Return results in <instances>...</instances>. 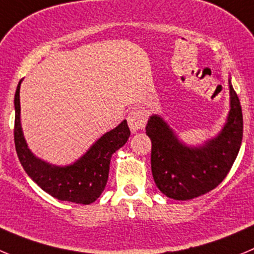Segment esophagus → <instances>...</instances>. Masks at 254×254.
I'll return each instance as SVG.
<instances>
[{"instance_id":"34e87169","label":"esophagus","mask_w":254,"mask_h":254,"mask_svg":"<svg viewBox=\"0 0 254 254\" xmlns=\"http://www.w3.org/2000/svg\"><path fill=\"white\" fill-rule=\"evenodd\" d=\"M127 124H129L130 130L132 132L143 129L146 124L145 114L139 110H131L127 114Z\"/></svg>"}]
</instances>
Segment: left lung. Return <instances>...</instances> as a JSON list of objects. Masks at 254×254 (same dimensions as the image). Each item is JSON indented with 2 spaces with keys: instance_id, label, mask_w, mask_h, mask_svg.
Here are the masks:
<instances>
[{
  "instance_id": "1",
  "label": "left lung",
  "mask_w": 254,
  "mask_h": 254,
  "mask_svg": "<svg viewBox=\"0 0 254 254\" xmlns=\"http://www.w3.org/2000/svg\"><path fill=\"white\" fill-rule=\"evenodd\" d=\"M231 108L218 135L198 146L187 145L164 122L151 115L146 135L151 140V173L156 187L168 198L189 200L213 190L231 170L243 138L239 99L228 79Z\"/></svg>"
}]
</instances>
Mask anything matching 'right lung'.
<instances>
[{"label": "right lung", "mask_w": 254, "mask_h": 254, "mask_svg": "<svg viewBox=\"0 0 254 254\" xmlns=\"http://www.w3.org/2000/svg\"><path fill=\"white\" fill-rule=\"evenodd\" d=\"M20 80L15 94V146L21 165L28 177L46 193L59 200L90 204L101 195L109 178L113 154L130 136L127 120L95 141L72 164L59 167L40 159L28 148L21 127Z\"/></svg>", "instance_id": "add662e5"}]
</instances>
